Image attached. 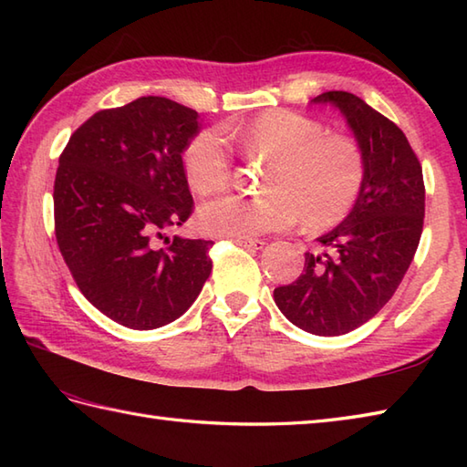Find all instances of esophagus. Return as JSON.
I'll use <instances>...</instances> for the list:
<instances>
[{
    "label": "esophagus",
    "instance_id": "esophagus-1",
    "mask_svg": "<svg viewBox=\"0 0 467 467\" xmlns=\"http://www.w3.org/2000/svg\"><path fill=\"white\" fill-rule=\"evenodd\" d=\"M236 244L239 246H243V249H249V251H259V249H263L265 246V241H261V239H239V241H234Z\"/></svg>",
    "mask_w": 467,
    "mask_h": 467
}]
</instances>
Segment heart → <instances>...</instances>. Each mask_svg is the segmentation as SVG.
<instances>
[{"instance_id":"obj_1","label":"heart","mask_w":467,"mask_h":467,"mask_svg":"<svg viewBox=\"0 0 467 467\" xmlns=\"http://www.w3.org/2000/svg\"><path fill=\"white\" fill-rule=\"evenodd\" d=\"M223 135L249 158H263L256 196L221 194L198 208L202 233L221 239H254L301 223L323 231L351 213L359 198L367 161L357 138L327 132L323 122L293 110H266ZM188 184L201 194L221 191L233 174V156L216 130H202L182 150Z\"/></svg>"}]
</instances>
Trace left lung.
Wrapping results in <instances>:
<instances>
[{"label":"left lung","instance_id":"left-lung-1","mask_svg":"<svg viewBox=\"0 0 467 467\" xmlns=\"http://www.w3.org/2000/svg\"><path fill=\"white\" fill-rule=\"evenodd\" d=\"M311 102L339 108L367 174L351 213L317 239L319 251L305 253L301 276L276 286L275 303L299 329L333 337L369 321L398 291L421 239L425 186L418 156L389 118L341 90Z\"/></svg>","mask_w":467,"mask_h":467}]
</instances>
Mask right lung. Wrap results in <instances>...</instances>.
<instances>
[{"instance_id": "obj_1", "label": "right lung", "mask_w": 467, "mask_h": 467, "mask_svg": "<svg viewBox=\"0 0 467 467\" xmlns=\"http://www.w3.org/2000/svg\"><path fill=\"white\" fill-rule=\"evenodd\" d=\"M198 130L192 108L142 96L88 118L59 154V253L86 299L130 329L178 319L213 271V241L164 236L192 214L182 150Z\"/></svg>"}]
</instances>
